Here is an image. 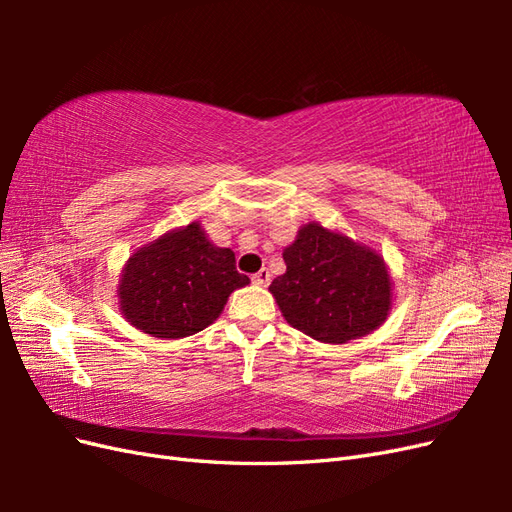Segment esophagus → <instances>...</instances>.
Instances as JSON below:
<instances>
[{
	"instance_id": "34e87169",
	"label": "esophagus",
	"mask_w": 512,
	"mask_h": 512,
	"mask_svg": "<svg viewBox=\"0 0 512 512\" xmlns=\"http://www.w3.org/2000/svg\"><path fill=\"white\" fill-rule=\"evenodd\" d=\"M252 282H254L256 286H267V284L271 282V273H269L267 269H260L258 273L252 275Z\"/></svg>"
}]
</instances>
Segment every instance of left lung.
<instances>
[{"mask_svg": "<svg viewBox=\"0 0 512 512\" xmlns=\"http://www.w3.org/2000/svg\"><path fill=\"white\" fill-rule=\"evenodd\" d=\"M286 273L269 290L290 327L324 344L376 331L393 305L384 258L342 232L309 222L284 250Z\"/></svg>", "mask_w": 512, "mask_h": 512, "instance_id": "obj_1", "label": "left lung"}]
</instances>
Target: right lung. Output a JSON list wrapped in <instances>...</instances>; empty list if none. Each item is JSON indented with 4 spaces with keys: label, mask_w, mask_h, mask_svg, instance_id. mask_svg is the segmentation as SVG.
I'll return each mask as SVG.
<instances>
[{
    "label": "right lung",
    "mask_w": 512,
    "mask_h": 512,
    "mask_svg": "<svg viewBox=\"0 0 512 512\" xmlns=\"http://www.w3.org/2000/svg\"><path fill=\"white\" fill-rule=\"evenodd\" d=\"M250 284L237 271L235 252L213 245L192 222L164 232L128 258L117 288L119 309L132 327L160 339L207 329L232 290Z\"/></svg>",
    "instance_id": "obj_1"
}]
</instances>
